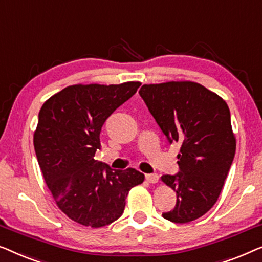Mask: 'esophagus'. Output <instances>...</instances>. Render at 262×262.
I'll use <instances>...</instances> for the list:
<instances>
[{
  "label": "esophagus",
  "instance_id": "esophagus-1",
  "mask_svg": "<svg viewBox=\"0 0 262 262\" xmlns=\"http://www.w3.org/2000/svg\"><path fill=\"white\" fill-rule=\"evenodd\" d=\"M146 180L150 184H156L159 182V176L158 174H146Z\"/></svg>",
  "mask_w": 262,
  "mask_h": 262
}]
</instances>
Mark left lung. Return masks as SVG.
<instances>
[{
    "mask_svg": "<svg viewBox=\"0 0 262 262\" xmlns=\"http://www.w3.org/2000/svg\"><path fill=\"white\" fill-rule=\"evenodd\" d=\"M139 94L168 141L182 143L179 173L161 177L177 193L176 206L164 219L174 223L200 219L219 200L236 150L228 104L190 80L145 84Z\"/></svg>",
    "mask_w": 262,
    "mask_h": 262,
    "instance_id": "1",
    "label": "left lung"
}]
</instances>
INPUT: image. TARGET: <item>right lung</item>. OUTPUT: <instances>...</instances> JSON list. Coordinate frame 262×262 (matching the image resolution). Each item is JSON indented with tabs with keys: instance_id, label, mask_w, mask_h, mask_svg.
Returning a JSON list of instances; mask_svg holds the SVG:
<instances>
[{
	"instance_id": "1",
	"label": "right lung",
	"mask_w": 262,
	"mask_h": 262,
	"mask_svg": "<svg viewBox=\"0 0 262 262\" xmlns=\"http://www.w3.org/2000/svg\"><path fill=\"white\" fill-rule=\"evenodd\" d=\"M141 85L76 84L47 99L39 112L34 149L57 206L69 219L101 228L122 215L132 187L143 183L135 168L112 171L94 159L105 120Z\"/></svg>"
}]
</instances>
